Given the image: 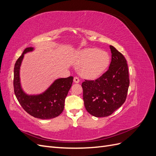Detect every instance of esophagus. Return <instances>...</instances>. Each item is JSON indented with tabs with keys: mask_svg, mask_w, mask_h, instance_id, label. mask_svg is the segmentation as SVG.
<instances>
[{
	"mask_svg": "<svg viewBox=\"0 0 156 156\" xmlns=\"http://www.w3.org/2000/svg\"><path fill=\"white\" fill-rule=\"evenodd\" d=\"M73 81H74L75 83H79L80 82V80H79V79L78 77H75L74 79H73Z\"/></svg>",
	"mask_w": 156,
	"mask_h": 156,
	"instance_id": "1",
	"label": "esophagus"
}]
</instances>
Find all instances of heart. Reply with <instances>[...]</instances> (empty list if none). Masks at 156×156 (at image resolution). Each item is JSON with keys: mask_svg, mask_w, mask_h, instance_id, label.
Here are the masks:
<instances>
[{"mask_svg": "<svg viewBox=\"0 0 156 156\" xmlns=\"http://www.w3.org/2000/svg\"><path fill=\"white\" fill-rule=\"evenodd\" d=\"M111 62V56L106 51L97 48H89L79 53L76 63L81 66L79 73L84 78L96 79L105 72Z\"/></svg>", "mask_w": 156, "mask_h": 156, "instance_id": "obj_1", "label": "heart"}]
</instances>
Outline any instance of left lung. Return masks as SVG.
<instances>
[{
    "label": "left lung",
    "instance_id": "1",
    "mask_svg": "<svg viewBox=\"0 0 156 156\" xmlns=\"http://www.w3.org/2000/svg\"><path fill=\"white\" fill-rule=\"evenodd\" d=\"M109 47L112 55L108 70L95 81L82 83L84 107L98 118L111 115L123 105L129 86L125 57L112 45Z\"/></svg>",
    "mask_w": 156,
    "mask_h": 156
}]
</instances>
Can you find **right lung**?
I'll list each match as a JSON object with an SVG mask.
<instances>
[{"instance_id":"right-lung-1","label":"right lung","mask_w":156,"mask_h":156,"mask_svg":"<svg viewBox=\"0 0 156 156\" xmlns=\"http://www.w3.org/2000/svg\"><path fill=\"white\" fill-rule=\"evenodd\" d=\"M34 51L28 48L16 61L14 66L13 87L18 101L24 110L32 116L42 120L53 119L59 116L64 108V101L72 87L73 77L60 78L55 80L43 92L28 94L21 86L20 69L25 55Z\"/></svg>"}]
</instances>
